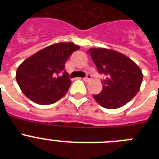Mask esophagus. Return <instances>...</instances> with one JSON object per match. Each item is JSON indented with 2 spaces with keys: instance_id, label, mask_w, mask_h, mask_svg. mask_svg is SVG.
Instances as JSON below:
<instances>
[{
  "instance_id": "esophagus-1",
  "label": "esophagus",
  "mask_w": 159,
  "mask_h": 159,
  "mask_svg": "<svg viewBox=\"0 0 159 159\" xmlns=\"http://www.w3.org/2000/svg\"><path fill=\"white\" fill-rule=\"evenodd\" d=\"M91 79H92V75H88L86 77H85V78H84V80L85 81V82H89Z\"/></svg>"
}]
</instances>
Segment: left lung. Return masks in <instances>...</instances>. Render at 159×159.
<instances>
[{
	"label": "left lung",
	"mask_w": 159,
	"mask_h": 159,
	"mask_svg": "<svg viewBox=\"0 0 159 159\" xmlns=\"http://www.w3.org/2000/svg\"><path fill=\"white\" fill-rule=\"evenodd\" d=\"M88 51L98 71L107 76L102 81V90L93 95L94 99L107 109L127 104L141 87L143 75L139 67L127 56L112 49L93 48Z\"/></svg>",
	"instance_id": "8db88e82"
}]
</instances>
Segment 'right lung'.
Masks as SVG:
<instances>
[{
	"label": "right lung",
	"instance_id": "right-lung-1",
	"mask_svg": "<svg viewBox=\"0 0 159 159\" xmlns=\"http://www.w3.org/2000/svg\"><path fill=\"white\" fill-rule=\"evenodd\" d=\"M80 46L72 42L49 45L29 57L18 67L16 82L25 95L36 103L52 104L67 93L71 81L65 63Z\"/></svg>",
	"mask_w": 159,
	"mask_h": 159
}]
</instances>
